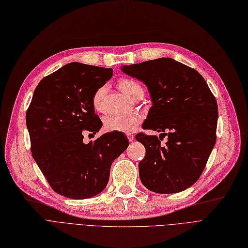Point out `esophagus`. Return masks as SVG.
Instances as JSON below:
<instances>
[{"instance_id":"1","label":"esophagus","mask_w":248,"mask_h":248,"mask_svg":"<svg viewBox=\"0 0 248 248\" xmlns=\"http://www.w3.org/2000/svg\"><path fill=\"white\" fill-rule=\"evenodd\" d=\"M127 138H128V140H129V141L134 140V135L133 134H127Z\"/></svg>"}]
</instances>
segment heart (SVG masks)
I'll list each match as a JSON object with an SVG mask.
<instances>
[{"label": "heart", "mask_w": 248, "mask_h": 248, "mask_svg": "<svg viewBox=\"0 0 248 248\" xmlns=\"http://www.w3.org/2000/svg\"><path fill=\"white\" fill-rule=\"evenodd\" d=\"M119 88L126 96L131 99L143 95V89L140 85L131 79H122L119 81ZM107 93V87H99L92 96V106L97 112L104 108V98ZM142 118L139 114H131L127 116L109 115L104 119V126L109 132H133L140 124Z\"/></svg>", "instance_id": "b5f03b06"}]
</instances>
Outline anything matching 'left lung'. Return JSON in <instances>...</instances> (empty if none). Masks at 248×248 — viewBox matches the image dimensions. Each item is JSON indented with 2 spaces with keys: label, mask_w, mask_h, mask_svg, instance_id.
<instances>
[{
  "label": "left lung",
  "mask_w": 248,
  "mask_h": 248,
  "mask_svg": "<svg viewBox=\"0 0 248 248\" xmlns=\"http://www.w3.org/2000/svg\"><path fill=\"white\" fill-rule=\"evenodd\" d=\"M122 71L148 86L153 106L142 128L161 132L159 138L135 136L146 148L139 164L142 185L160 194L187 189L201 176L217 141L215 95L197 71L172 58L125 65Z\"/></svg>",
  "instance_id": "left-lung-1"
}]
</instances>
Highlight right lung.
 Wrapping results in <instances>:
<instances>
[{
    "label": "right lung",
    "mask_w": 248,
    "mask_h": 248,
    "mask_svg": "<svg viewBox=\"0 0 248 248\" xmlns=\"http://www.w3.org/2000/svg\"><path fill=\"white\" fill-rule=\"evenodd\" d=\"M112 75V69L72 62L43 78L33 92L25 117L31 155L52 190L64 197L100 193L113 161L129 146L122 132L83 142L102 126L92 96Z\"/></svg>",
    "instance_id": "obj_1"
}]
</instances>
